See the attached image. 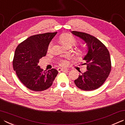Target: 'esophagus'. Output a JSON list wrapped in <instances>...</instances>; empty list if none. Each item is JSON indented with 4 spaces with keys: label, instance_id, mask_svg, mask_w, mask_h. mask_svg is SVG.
<instances>
[{
    "label": "esophagus",
    "instance_id": "1",
    "mask_svg": "<svg viewBox=\"0 0 125 125\" xmlns=\"http://www.w3.org/2000/svg\"><path fill=\"white\" fill-rule=\"evenodd\" d=\"M58 72H60L61 71H68V69L67 68H58L57 69Z\"/></svg>",
    "mask_w": 125,
    "mask_h": 125
}]
</instances>
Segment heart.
<instances>
[{
    "mask_svg": "<svg viewBox=\"0 0 125 125\" xmlns=\"http://www.w3.org/2000/svg\"><path fill=\"white\" fill-rule=\"evenodd\" d=\"M60 41L64 46H71L75 45L76 43L75 38L71 34L69 33H63L60 37ZM51 47V44L49 46V49ZM78 55L80 56H82L84 55V51L82 50H78ZM61 64L62 65H65L67 64V62L65 61H61Z\"/></svg>",
    "mask_w": 125,
    "mask_h": 125,
    "instance_id": "b5f03b06",
    "label": "heart"
}]
</instances>
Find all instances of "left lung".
I'll use <instances>...</instances> for the list:
<instances>
[{"instance_id": "left-lung-1", "label": "left lung", "mask_w": 125, "mask_h": 125, "mask_svg": "<svg viewBox=\"0 0 125 125\" xmlns=\"http://www.w3.org/2000/svg\"><path fill=\"white\" fill-rule=\"evenodd\" d=\"M71 33L83 41L87 46V53L83 57L85 63L83 64L87 65V70L80 74L74 81L75 85L85 91L99 88L111 72V61L108 49L98 39L89 34L74 31Z\"/></svg>"}]
</instances>
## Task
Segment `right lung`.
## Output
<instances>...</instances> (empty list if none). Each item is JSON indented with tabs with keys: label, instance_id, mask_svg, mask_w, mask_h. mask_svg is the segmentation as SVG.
Listing matches in <instances>:
<instances>
[{
	"label": "right lung",
	"instance_id": "1",
	"mask_svg": "<svg viewBox=\"0 0 125 125\" xmlns=\"http://www.w3.org/2000/svg\"><path fill=\"white\" fill-rule=\"evenodd\" d=\"M48 32L29 37L17 46L13 60V69L22 83L28 89L41 92L51 86L58 71H43L38 64L47 52L49 44L57 34Z\"/></svg>",
	"mask_w": 125,
	"mask_h": 125
}]
</instances>
